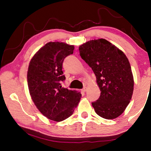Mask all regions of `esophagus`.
<instances>
[{
  "label": "esophagus",
  "mask_w": 151,
  "mask_h": 151,
  "mask_svg": "<svg viewBox=\"0 0 151 151\" xmlns=\"http://www.w3.org/2000/svg\"><path fill=\"white\" fill-rule=\"evenodd\" d=\"M82 92H83V93H85V92H86V87H85H85H84L83 89H82Z\"/></svg>",
  "instance_id": "obj_1"
}]
</instances>
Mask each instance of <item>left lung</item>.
Returning a JSON list of instances; mask_svg holds the SVG:
<instances>
[{
  "instance_id": "8db88e82",
  "label": "left lung",
  "mask_w": 151,
  "mask_h": 151,
  "mask_svg": "<svg viewBox=\"0 0 151 151\" xmlns=\"http://www.w3.org/2000/svg\"><path fill=\"white\" fill-rule=\"evenodd\" d=\"M81 58L93 70L101 90L92 105L96 113L114 119L124 112L132 98L134 80L126 55L108 40H92L79 47Z\"/></svg>"
}]
</instances>
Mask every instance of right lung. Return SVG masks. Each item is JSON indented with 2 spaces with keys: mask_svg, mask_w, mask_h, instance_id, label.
I'll list each match as a JSON object with an SVG mask.
<instances>
[{
  "mask_svg": "<svg viewBox=\"0 0 151 151\" xmlns=\"http://www.w3.org/2000/svg\"><path fill=\"white\" fill-rule=\"evenodd\" d=\"M74 48L65 42H48L29 63L27 82L30 96L39 111L52 121L60 122L70 116L81 100L80 93L61 86L65 80L64 59L73 54Z\"/></svg>",
  "mask_w": 151,
  "mask_h": 151,
  "instance_id": "1",
  "label": "right lung"
}]
</instances>
